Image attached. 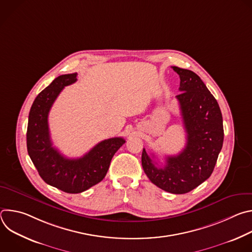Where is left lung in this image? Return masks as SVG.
I'll return each mask as SVG.
<instances>
[{
  "label": "left lung",
  "mask_w": 252,
  "mask_h": 252,
  "mask_svg": "<svg viewBox=\"0 0 252 252\" xmlns=\"http://www.w3.org/2000/svg\"><path fill=\"white\" fill-rule=\"evenodd\" d=\"M181 79L176 95L187 131V145L177 156H169L163 166L143 149L141 164L150 181L175 194L189 192L211 175L223 143L220 105L192 70L171 66ZM155 158V157H153Z\"/></svg>",
  "instance_id": "1"
}]
</instances>
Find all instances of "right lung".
Wrapping results in <instances>:
<instances>
[{
  "label": "right lung",
  "mask_w": 252,
  "mask_h": 252,
  "mask_svg": "<svg viewBox=\"0 0 252 252\" xmlns=\"http://www.w3.org/2000/svg\"><path fill=\"white\" fill-rule=\"evenodd\" d=\"M77 73L62 75L34 98L27 129L28 154L44 182L67 193H80L101 182L123 137L98 142L80 158H67L53 147L48 117L56 98L66 86L77 82Z\"/></svg>",
  "instance_id": "1"
}]
</instances>
